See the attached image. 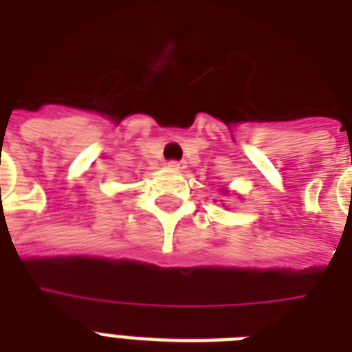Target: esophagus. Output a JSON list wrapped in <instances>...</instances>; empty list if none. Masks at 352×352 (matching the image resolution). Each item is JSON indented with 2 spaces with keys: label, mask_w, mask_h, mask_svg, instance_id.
<instances>
[{
  "label": "esophagus",
  "mask_w": 352,
  "mask_h": 352,
  "mask_svg": "<svg viewBox=\"0 0 352 352\" xmlns=\"http://www.w3.org/2000/svg\"><path fill=\"white\" fill-rule=\"evenodd\" d=\"M168 168H170V170H181L182 164L179 160H170V162H168Z\"/></svg>",
  "instance_id": "esophagus-1"
}]
</instances>
